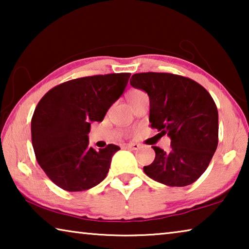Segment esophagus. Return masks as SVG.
I'll return each mask as SVG.
<instances>
[{
  "mask_svg": "<svg viewBox=\"0 0 249 249\" xmlns=\"http://www.w3.org/2000/svg\"><path fill=\"white\" fill-rule=\"evenodd\" d=\"M126 148H129V149H133V150H136L140 148V145L136 144V142H128V144L125 145Z\"/></svg>",
  "mask_w": 249,
  "mask_h": 249,
  "instance_id": "1",
  "label": "esophagus"
}]
</instances>
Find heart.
<instances>
[{
	"mask_svg": "<svg viewBox=\"0 0 249 249\" xmlns=\"http://www.w3.org/2000/svg\"><path fill=\"white\" fill-rule=\"evenodd\" d=\"M144 94V92L141 91V90H130L128 93H127V100L128 102L130 103L132 102L133 100H135L136 98H138V96Z\"/></svg>",
	"mask_w": 249,
	"mask_h": 249,
	"instance_id": "obj_1",
	"label": "heart"
}]
</instances>
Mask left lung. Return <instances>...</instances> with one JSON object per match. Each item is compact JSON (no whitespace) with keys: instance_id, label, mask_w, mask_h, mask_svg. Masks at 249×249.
<instances>
[{"instance_id":"left-lung-1","label":"left lung","mask_w":249,"mask_h":249,"mask_svg":"<svg viewBox=\"0 0 249 249\" xmlns=\"http://www.w3.org/2000/svg\"><path fill=\"white\" fill-rule=\"evenodd\" d=\"M129 83L149 96L151 127L171 140L169 153L153 146L156 157L144 172L169 187L193 183L206 170L218 142V113L212 96L195 80L172 73H135Z\"/></svg>"}]
</instances>
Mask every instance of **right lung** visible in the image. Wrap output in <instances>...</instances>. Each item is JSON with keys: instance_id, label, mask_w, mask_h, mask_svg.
<instances>
[{"instance_id": "1", "label": "right lung", "mask_w": 249, "mask_h": 249, "mask_svg": "<svg viewBox=\"0 0 249 249\" xmlns=\"http://www.w3.org/2000/svg\"><path fill=\"white\" fill-rule=\"evenodd\" d=\"M130 73H109L70 80L53 88L32 117V142L37 161L48 178L66 191L91 189L107 177L113 144L89 146L92 122H102L120 99Z\"/></svg>"}]
</instances>
